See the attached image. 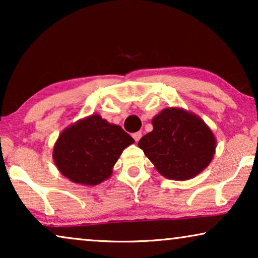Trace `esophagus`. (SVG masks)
Segmentation results:
<instances>
[{"label":"esophagus","mask_w":258,"mask_h":258,"mask_svg":"<svg viewBox=\"0 0 258 258\" xmlns=\"http://www.w3.org/2000/svg\"><path fill=\"white\" fill-rule=\"evenodd\" d=\"M133 137H134V140H135V141H136V142H139V141H140V139H141V137H142V133H141V132L134 133V134H133Z\"/></svg>","instance_id":"obj_1"}]
</instances>
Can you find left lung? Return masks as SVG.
<instances>
[{
  "mask_svg": "<svg viewBox=\"0 0 258 258\" xmlns=\"http://www.w3.org/2000/svg\"><path fill=\"white\" fill-rule=\"evenodd\" d=\"M151 122L153 132L140 140L139 147L162 176L184 181L210 164L216 139L202 118L184 109L167 108Z\"/></svg>",
  "mask_w": 258,
  "mask_h": 258,
  "instance_id": "8db88e82",
  "label": "left lung"
}]
</instances>
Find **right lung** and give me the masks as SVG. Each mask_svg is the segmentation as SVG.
I'll return each mask as SVG.
<instances>
[{"label":"right lung","mask_w":258,"mask_h":258,"mask_svg":"<svg viewBox=\"0 0 258 258\" xmlns=\"http://www.w3.org/2000/svg\"><path fill=\"white\" fill-rule=\"evenodd\" d=\"M134 142L121 126L93 114L59 134L52 158L61 174L72 182L96 185L110 177L122 151Z\"/></svg>","instance_id":"1"}]
</instances>
